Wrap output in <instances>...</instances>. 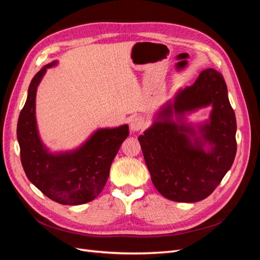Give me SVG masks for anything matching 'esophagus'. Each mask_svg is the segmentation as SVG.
<instances>
[{"mask_svg":"<svg viewBox=\"0 0 260 260\" xmlns=\"http://www.w3.org/2000/svg\"><path fill=\"white\" fill-rule=\"evenodd\" d=\"M129 125H130V130L132 132H137V131H140L141 129L143 128L144 122H143L142 119H141V118L135 117V118H132V119L130 120Z\"/></svg>","mask_w":260,"mask_h":260,"instance_id":"34e87169","label":"esophagus"}]
</instances>
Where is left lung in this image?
Returning <instances> with one entry per match:
<instances>
[{
    "label": "left lung",
    "mask_w": 260,
    "mask_h": 260,
    "mask_svg": "<svg viewBox=\"0 0 260 260\" xmlns=\"http://www.w3.org/2000/svg\"><path fill=\"white\" fill-rule=\"evenodd\" d=\"M212 106L210 118L188 123L186 115ZM237 120L222 75L214 68L179 89L139 137L152 182L164 198L181 203L206 199L230 170L237 154Z\"/></svg>",
    "instance_id": "obj_1"
}]
</instances>
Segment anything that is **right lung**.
Returning <instances> with one entry per match:
<instances>
[{
  "mask_svg": "<svg viewBox=\"0 0 260 260\" xmlns=\"http://www.w3.org/2000/svg\"><path fill=\"white\" fill-rule=\"evenodd\" d=\"M43 66L31 80L17 123L20 159L29 181L52 201L62 205H81L93 201L103 190L118 149L129 136L128 124L101 128L70 151L51 152L39 135L36 118L38 86L46 69Z\"/></svg>",
  "mask_w": 260,
  "mask_h": 260,
  "instance_id": "1",
  "label": "right lung"
}]
</instances>
